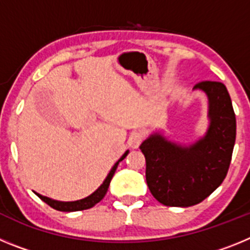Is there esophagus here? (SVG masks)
<instances>
[{"label":"esophagus","instance_id":"1","mask_svg":"<svg viewBox=\"0 0 250 250\" xmlns=\"http://www.w3.org/2000/svg\"><path fill=\"white\" fill-rule=\"evenodd\" d=\"M144 132L134 131L129 138V146L132 147V149H138L141 143H143V140H144Z\"/></svg>","mask_w":250,"mask_h":250}]
</instances>
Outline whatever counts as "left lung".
<instances>
[{
  "mask_svg": "<svg viewBox=\"0 0 250 250\" xmlns=\"http://www.w3.org/2000/svg\"><path fill=\"white\" fill-rule=\"evenodd\" d=\"M194 89L203 90L209 100L207 134L188 146L159 134L140 145L150 193L167 207L199 204L222 184L231 161L237 121L228 90L219 81H202Z\"/></svg>",
  "mask_w": 250,
  "mask_h": 250,
  "instance_id": "1",
  "label": "left lung"
}]
</instances>
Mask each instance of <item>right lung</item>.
<instances>
[{
    "mask_svg": "<svg viewBox=\"0 0 250 250\" xmlns=\"http://www.w3.org/2000/svg\"><path fill=\"white\" fill-rule=\"evenodd\" d=\"M127 154H129V151L125 152V154L119 159V161L114 165V167H112V169L110 170V173L107 174V176H106V179L104 180V183L100 185V188H99L98 190L94 191L91 195H89L87 198H85V199L76 200V202H57V200L50 199V198H47V196H42L36 193L37 196H39L40 199L42 200V202H45L46 204L50 205L51 208H54V209H56V210H60V211H79V210H85V209H90V208H92L94 205H96L99 202L103 200L106 191H107V189H109L110 182H111L112 176H114L115 171H116V167H118L119 163H120V161L123 160Z\"/></svg>",
    "mask_w": 250,
    "mask_h": 250,
    "instance_id": "right-lung-1",
    "label": "right lung"
}]
</instances>
